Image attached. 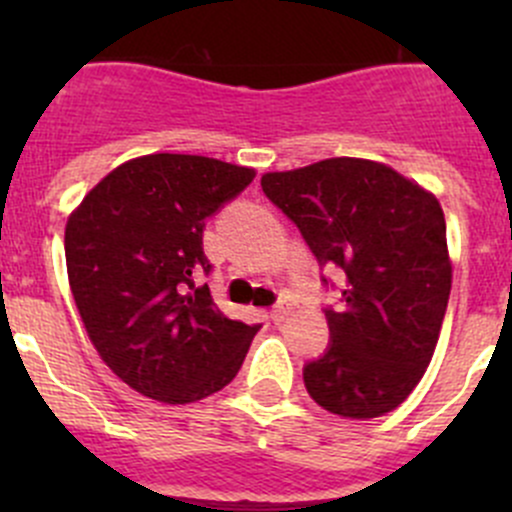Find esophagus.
I'll list each match as a JSON object with an SVG mask.
<instances>
[{
  "instance_id": "esophagus-1",
  "label": "esophagus",
  "mask_w": 512,
  "mask_h": 512,
  "mask_svg": "<svg viewBox=\"0 0 512 512\" xmlns=\"http://www.w3.org/2000/svg\"><path fill=\"white\" fill-rule=\"evenodd\" d=\"M287 314H289V307H285V304H277V307L270 312V319L275 324H282L287 319Z\"/></svg>"
}]
</instances>
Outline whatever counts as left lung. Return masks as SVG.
Returning <instances> with one entry per match:
<instances>
[{
	"mask_svg": "<svg viewBox=\"0 0 512 512\" xmlns=\"http://www.w3.org/2000/svg\"><path fill=\"white\" fill-rule=\"evenodd\" d=\"M262 190L319 265L347 275L342 312L327 309L332 347L304 366L309 396L342 418L389 414L431 364L448 307L441 203L391 165L347 156L265 173Z\"/></svg>",
	"mask_w": 512,
	"mask_h": 512,
	"instance_id": "1",
	"label": "left lung"
}]
</instances>
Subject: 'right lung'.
Wrapping results in <instances>:
<instances>
[{"label":"right lung","instance_id":"right-lung-1","mask_svg":"<svg viewBox=\"0 0 512 512\" xmlns=\"http://www.w3.org/2000/svg\"><path fill=\"white\" fill-rule=\"evenodd\" d=\"M255 168L151 153L113 168L66 220V272L103 364L163 404H193L235 379L260 324L225 317L208 285L205 218Z\"/></svg>","mask_w":512,"mask_h":512}]
</instances>
